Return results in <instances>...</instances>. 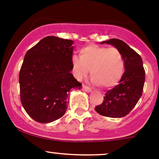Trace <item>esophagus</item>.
<instances>
[{
	"label": "esophagus",
	"mask_w": 159,
	"mask_h": 159,
	"mask_svg": "<svg viewBox=\"0 0 159 159\" xmlns=\"http://www.w3.org/2000/svg\"><path fill=\"white\" fill-rule=\"evenodd\" d=\"M82 89H83V91H85V92H87V93H90L91 91V89H90L89 87H88V86H85V85L82 86Z\"/></svg>",
	"instance_id": "esophagus-1"
}]
</instances>
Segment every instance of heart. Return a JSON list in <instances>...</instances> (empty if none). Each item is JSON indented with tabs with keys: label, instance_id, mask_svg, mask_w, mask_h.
<instances>
[{
	"label": "heart",
	"instance_id": "obj_1",
	"mask_svg": "<svg viewBox=\"0 0 159 159\" xmlns=\"http://www.w3.org/2000/svg\"><path fill=\"white\" fill-rule=\"evenodd\" d=\"M72 68L75 78L82 80L89 74L92 83L109 89L117 85L124 73L122 54L115 48L90 44L79 50V57H72Z\"/></svg>",
	"mask_w": 159,
	"mask_h": 159
}]
</instances>
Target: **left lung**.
<instances>
[{
	"instance_id": "1",
	"label": "left lung",
	"mask_w": 159,
	"mask_h": 159,
	"mask_svg": "<svg viewBox=\"0 0 159 159\" xmlns=\"http://www.w3.org/2000/svg\"><path fill=\"white\" fill-rule=\"evenodd\" d=\"M111 44L122 54L125 71L119 84L107 91L102 105L95 107L101 115L109 118H122L133 109L143 91L145 73L141 56L119 39L113 38L101 42Z\"/></svg>"
}]
</instances>
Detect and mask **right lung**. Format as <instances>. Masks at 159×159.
I'll return each instance as SVG.
<instances>
[{"label":"right lung","instance_id":"right-lung-1","mask_svg":"<svg viewBox=\"0 0 159 159\" xmlns=\"http://www.w3.org/2000/svg\"><path fill=\"white\" fill-rule=\"evenodd\" d=\"M73 44L71 40L48 36L25 54L19 75L20 101L28 115L38 122L61 118L70 89L82 88L70 73Z\"/></svg>","mask_w":159,"mask_h":159}]
</instances>
